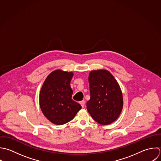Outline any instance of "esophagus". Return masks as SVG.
Masks as SVG:
<instances>
[{"label":"esophagus","instance_id":"34e87169","mask_svg":"<svg viewBox=\"0 0 161 161\" xmlns=\"http://www.w3.org/2000/svg\"><path fill=\"white\" fill-rule=\"evenodd\" d=\"M80 103L81 104V105L82 108H84V107H85V102L84 100H83V101H81V102H80Z\"/></svg>","mask_w":161,"mask_h":161}]
</instances>
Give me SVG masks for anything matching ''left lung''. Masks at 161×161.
I'll return each mask as SVG.
<instances>
[{
    "label": "left lung",
    "instance_id": "8db88e82",
    "mask_svg": "<svg viewBox=\"0 0 161 161\" xmlns=\"http://www.w3.org/2000/svg\"><path fill=\"white\" fill-rule=\"evenodd\" d=\"M90 99L87 110L95 121L108 125L115 121L123 108V96L120 87L107 70L92 71L88 76Z\"/></svg>",
    "mask_w": 161,
    "mask_h": 161
}]
</instances>
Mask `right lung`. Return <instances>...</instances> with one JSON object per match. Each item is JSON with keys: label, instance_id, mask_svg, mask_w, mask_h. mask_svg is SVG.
Returning a JSON list of instances; mask_svg holds the SVG:
<instances>
[{"label": "right lung", "instance_id": "obj_1", "mask_svg": "<svg viewBox=\"0 0 161 161\" xmlns=\"http://www.w3.org/2000/svg\"><path fill=\"white\" fill-rule=\"evenodd\" d=\"M73 76V72L55 70L47 76L41 89L40 108L44 115L54 124L68 123L81 108L71 98L70 82Z\"/></svg>", "mask_w": 161, "mask_h": 161}]
</instances>
